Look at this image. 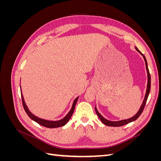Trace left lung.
<instances>
[{"label":"left lung","instance_id":"left-lung-1","mask_svg":"<svg viewBox=\"0 0 161 161\" xmlns=\"http://www.w3.org/2000/svg\"><path fill=\"white\" fill-rule=\"evenodd\" d=\"M135 49L136 50V51L140 53V54L143 56L144 62H145V64H146V69H147V77H148L147 86V91H146V94H145V96H144L143 102H142V105H141L139 110L138 111L137 113H136L134 116H132V117H131V118H128V119L119 120V121H111V120H108V119H105L104 117L99 113V111L97 110V107L95 106V111H96L97 115L99 116V118L101 119V121H102V123L106 125H108V126H111V127H119V126H122V125H126V124H129L130 122H132V121L136 120L139 118L140 115L142 114V111L144 110V107H145L146 103H147V99H148V97L150 91V86H151L150 75L149 70H148V68L147 61V59H146L145 56H144V54H142V53L140 52V50L138 49L137 47L135 46Z\"/></svg>","mask_w":161,"mask_h":161}]
</instances>
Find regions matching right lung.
<instances>
[{"label":"right lung","mask_w":161,"mask_h":161,"mask_svg":"<svg viewBox=\"0 0 161 161\" xmlns=\"http://www.w3.org/2000/svg\"><path fill=\"white\" fill-rule=\"evenodd\" d=\"M21 87V86H20ZM21 92V98H22V102H23V105L24 109H25V112L27 113V114L28 115V116L30 118L33 120L34 121H36L37 124H39L41 125L44 126V127L48 128H59V127H62V126H64V125H66L67 124L68 121H69V119H70V118L72 117L73 112L75 111V105L76 102L79 99V97H77L73 101V103L72 105V108L70 109V110L69 111V113L66 114V115L62 119H60V120H56V121H52V120H47V119H42L40 118H38L36 115H35L34 114H33L30 111V109H28L27 106L25 103V101L24 100V97L23 95L22 94V91Z\"/></svg>","instance_id":"right-lung-1"}]
</instances>
